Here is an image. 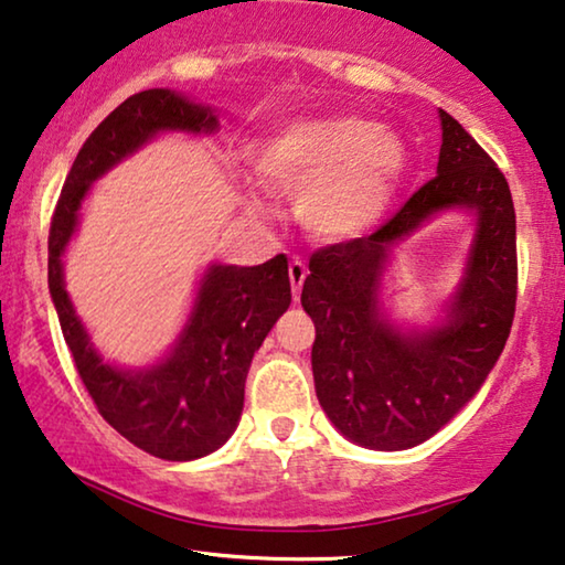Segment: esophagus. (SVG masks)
<instances>
[{
    "label": "esophagus",
    "instance_id": "1",
    "mask_svg": "<svg viewBox=\"0 0 565 565\" xmlns=\"http://www.w3.org/2000/svg\"><path fill=\"white\" fill-rule=\"evenodd\" d=\"M289 279H291L294 299H299L301 286H303V279H307V264L299 262V258H294V262L289 264Z\"/></svg>",
    "mask_w": 565,
    "mask_h": 565
}]
</instances>
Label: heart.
Here are the masks:
<instances>
[{
	"mask_svg": "<svg viewBox=\"0 0 565 565\" xmlns=\"http://www.w3.org/2000/svg\"><path fill=\"white\" fill-rule=\"evenodd\" d=\"M250 163L271 191L297 193L299 221L311 236L349 241L390 211L407 146L370 118L337 113L281 125L258 142Z\"/></svg>",
	"mask_w": 565,
	"mask_h": 565,
	"instance_id": "1",
	"label": "heart"
}]
</instances>
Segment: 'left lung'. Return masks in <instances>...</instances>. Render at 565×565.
I'll use <instances>...</instances> for the list:
<instances>
[{
  "label": "left lung",
  "mask_w": 565,
  "mask_h": 565,
  "mask_svg": "<svg viewBox=\"0 0 565 565\" xmlns=\"http://www.w3.org/2000/svg\"><path fill=\"white\" fill-rule=\"evenodd\" d=\"M437 175L382 228L311 256L301 307L317 327L311 370L321 409L370 450H409L478 395L515 315V209L505 175L468 130L440 110ZM447 210L477 218L463 279L435 326L402 330L381 309L394 248Z\"/></svg>",
  "instance_id": "1"
}]
</instances>
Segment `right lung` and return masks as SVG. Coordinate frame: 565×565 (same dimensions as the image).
<instances>
[{
    "label": "right lung",
    "mask_w": 565,
    "mask_h": 565,
    "mask_svg": "<svg viewBox=\"0 0 565 565\" xmlns=\"http://www.w3.org/2000/svg\"><path fill=\"white\" fill-rule=\"evenodd\" d=\"M216 107L168 87L142 89L107 115L79 148L50 226L47 281L62 334L97 412L140 450L185 462L216 452L244 409L250 360L291 303L289 264H209L173 347L148 366L103 360L65 289V250L95 181L160 132L211 136Z\"/></svg>",
    "instance_id": "add662e5"
}]
</instances>
